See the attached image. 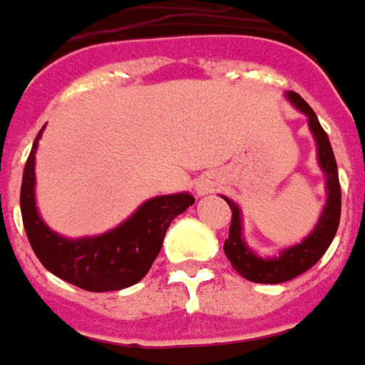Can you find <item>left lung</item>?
<instances>
[{
  "label": "left lung",
  "mask_w": 365,
  "mask_h": 365,
  "mask_svg": "<svg viewBox=\"0 0 365 365\" xmlns=\"http://www.w3.org/2000/svg\"><path fill=\"white\" fill-rule=\"evenodd\" d=\"M287 99L296 106L297 110L307 115L309 130L314 133V140L318 143V160L322 172L326 173V190H328V202L324 205V212L319 215L318 225L314 232L307 235L302 244L292 245L284 250L277 257H259L255 255L242 237V214L240 207L232 200L224 197L230 210H232V224H230V235L225 240L224 252L227 259L232 262L234 269L250 282L255 284H284L287 279H294L299 274L307 272L312 266H316L319 257L326 254V250L331 244L334 235L338 232L339 214H341V190H339L338 163L331 151V143L328 133L319 125L318 115L307 106L304 98L289 91Z\"/></svg>",
  "instance_id": "obj_1"
}]
</instances>
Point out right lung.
Masks as SVG:
<instances>
[{"label": "right lung", "mask_w": 365, "mask_h": 365, "mask_svg": "<svg viewBox=\"0 0 365 365\" xmlns=\"http://www.w3.org/2000/svg\"><path fill=\"white\" fill-rule=\"evenodd\" d=\"M41 133L29 151L19 193L24 227L37 259L53 276L88 292H115L138 284L160 254L173 217L195 200L190 193L158 195L111 232L81 240L61 237L43 224L36 207V150Z\"/></svg>", "instance_id": "right-lung-1"}]
</instances>
